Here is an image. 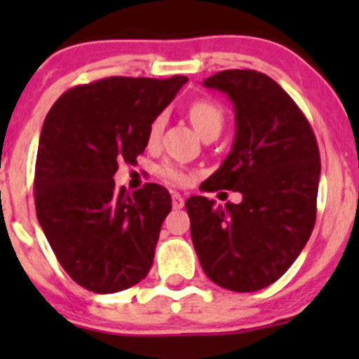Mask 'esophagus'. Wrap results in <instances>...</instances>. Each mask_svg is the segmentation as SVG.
<instances>
[{"label": "esophagus", "instance_id": "1", "mask_svg": "<svg viewBox=\"0 0 359 359\" xmlns=\"http://www.w3.org/2000/svg\"><path fill=\"white\" fill-rule=\"evenodd\" d=\"M172 206H173V210H180L184 206V198L180 196L179 193L172 194Z\"/></svg>", "mask_w": 359, "mask_h": 359}]
</instances>
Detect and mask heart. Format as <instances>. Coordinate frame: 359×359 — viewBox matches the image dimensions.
I'll return each mask as SVG.
<instances>
[{
    "label": "heart",
    "mask_w": 359,
    "mask_h": 359,
    "mask_svg": "<svg viewBox=\"0 0 359 359\" xmlns=\"http://www.w3.org/2000/svg\"><path fill=\"white\" fill-rule=\"evenodd\" d=\"M189 118L201 137L206 135V133H220L224 125V112L212 100H196L189 107ZM163 125H165V118L158 116L149 128V142H156L159 139ZM159 173L173 184H186L187 179H189V173L182 166L175 165V163H163Z\"/></svg>",
    "instance_id": "b5f03b06"
}]
</instances>
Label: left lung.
Wrapping results in <instances>:
<instances>
[{
    "label": "left lung",
    "instance_id": "left-lung-1",
    "mask_svg": "<svg viewBox=\"0 0 359 359\" xmlns=\"http://www.w3.org/2000/svg\"><path fill=\"white\" fill-rule=\"evenodd\" d=\"M203 86L229 97L236 123L233 149L206 191H238L243 200L222 206L191 196V238L213 283L257 292L287 273L313 233L320 149L306 116L269 76L227 69Z\"/></svg>",
    "mask_w": 359,
    "mask_h": 359
}]
</instances>
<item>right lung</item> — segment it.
Segmentation results:
<instances>
[{
    "label": "right lung",
    "instance_id": "right-lung-1",
    "mask_svg": "<svg viewBox=\"0 0 359 359\" xmlns=\"http://www.w3.org/2000/svg\"><path fill=\"white\" fill-rule=\"evenodd\" d=\"M187 83L112 76L59 97L39 135L36 215L60 266L95 293L133 287L149 273L170 193L146 184L116 189L118 163H135L149 128Z\"/></svg>",
    "mask_w": 359,
    "mask_h": 359
}]
</instances>
